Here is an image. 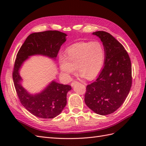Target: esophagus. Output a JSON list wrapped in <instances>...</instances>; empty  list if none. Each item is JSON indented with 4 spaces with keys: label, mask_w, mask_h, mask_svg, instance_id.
Segmentation results:
<instances>
[{
    "label": "esophagus",
    "mask_w": 146,
    "mask_h": 146,
    "mask_svg": "<svg viewBox=\"0 0 146 146\" xmlns=\"http://www.w3.org/2000/svg\"><path fill=\"white\" fill-rule=\"evenodd\" d=\"M77 83H78V82H77V81H74V82H72V83H71V86H74L75 85H76V84Z\"/></svg>",
    "instance_id": "obj_1"
}]
</instances>
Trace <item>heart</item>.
Returning a JSON list of instances; mask_svg holds the SVG:
<instances>
[{
    "label": "heart",
    "mask_w": 146,
    "mask_h": 146,
    "mask_svg": "<svg viewBox=\"0 0 146 146\" xmlns=\"http://www.w3.org/2000/svg\"><path fill=\"white\" fill-rule=\"evenodd\" d=\"M106 52L99 42H80L69 47L66 54H60L58 61L60 69L69 77L76 69L82 77L87 79L94 78L102 69L105 63Z\"/></svg>",
    "instance_id": "b5f03b06"
}]
</instances>
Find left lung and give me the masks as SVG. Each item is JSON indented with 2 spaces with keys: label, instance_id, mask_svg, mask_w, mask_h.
<instances>
[{
  "label": "left lung",
  "instance_id": "8db88e82",
  "mask_svg": "<svg viewBox=\"0 0 146 146\" xmlns=\"http://www.w3.org/2000/svg\"><path fill=\"white\" fill-rule=\"evenodd\" d=\"M106 52L104 67L96 80L86 86L85 102L100 115L111 114L121 107L131 86V66L124 47L111 35L98 31Z\"/></svg>",
  "mask_w": 146,
  "mask_h": 146
}]
</instances>
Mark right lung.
<instances>
[{
    "instance_id": "1",
    "label": "right lung",
    "mask_w": 146,
    "mask_h": 146,
    "mask_svg": "<svg viewBox=\"0 0 146 146\" xmlns=\"http://www.w3.org/2000/svg\"><path fill=\"white\" fill-rule=\"evenodd\" d=\"M66 36V33L56 30L32 33L16 55L13 79L17 94L22 105L38 117L52 119L59 115L67 104V93L72 88L52 80L41 92L31 94L22 85L21 68L31 56L42 55L55 60Z\"/></svg>"
}]
</instances>
